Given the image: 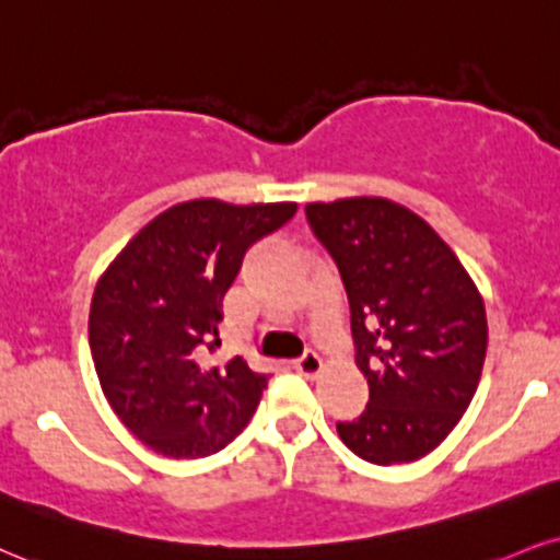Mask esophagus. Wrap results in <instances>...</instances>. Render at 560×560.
<instances>
[{
  "label": "esophagus",
  "mask_w": 560,
  "mask_h": 560,
  "mask_svg": "<svg viewBox=\"0 0 560 560\" xmlns=\"http://www.w3.org/2000/svg\"><path fill=\"white\" fill-rule=\"evenodd\" d=\"M294 370H298L300 375H307V378H315L323 370V360L315 352H305L298 362H294Z\"/></svg>",
  "instance_id": "34e87169"
}]
</instances>
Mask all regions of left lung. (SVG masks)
<instances>
[{
	"instance_id": "left-lung-1",
	"label": "left lung",
	"mask_w": 560,
	"mask_h": 560,
	"mask_svg": "<svg viewBox=\"0 0 560 560\" xmlns=\"http://www.w3.org/2000/svg\"><path fill=\"white\" fill-rule=\"evenodd\" d=\"M310 229L345 281L365 412L336 422L360 459L415 462L472 401L488 349L475 281L428 221L386 198L305 206Z\"/></svg>"
}]
</instances>
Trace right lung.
<instances>
[{"instance_id":"add662e5","label":"right lung","mask_w":560,"mask_h":560,"mask_svg":"<svg viewBox=\"0 0 560 560\" xmlns=\"http://www.w3.org/2000/svg\"><path fill=\"white\" fill-rule=\"evenodd\" d=\"M298 203L172 206L127 242L98 279L88 318L93 365L114 415L148 448L200 459L242 433L268 378L242 357L208 368L221 302L247 247Z\"/></svg>"}]
</instances>
